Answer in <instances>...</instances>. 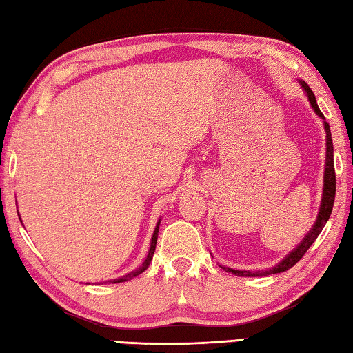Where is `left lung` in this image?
I'll list each match as a JSON object with an SVG mask.
<instances>
[{"label": "left lung", "mask_w": 353, "mask_h": 353, "mask_svg": "<svg viewBox=\"0 0 353 353\" xmlns=\"http://www.w3.org/2000/svg\"><path fill=\"white\" fill-rule=\"evenodd\" d=\"M302 88L307 92L308 101H310L313 110L316 111V114L321 116L324 119V114L321 113V110L316 103V99H314L313 91L310 90L305 82H301ZM324 128H325V145H327V153H325V173H324V192H323V201H321V209L316 219V223L312 228V231L307 234L305 239L302 240L301 245L298 248L293 250L290 254L283 259L281 263H277L276 267L270 268L267 271H239V270H232V268H226L223 270L230 271V273L236 274V276H243V277H256V276H268V274H276V273H282V271H287L292 267H294L302 257H304L305 252L310 248L312 243L318 239V236L323 231V228L325 226L327 220L330 219L332 209H333V201H335V192H336V175H335V164H333V141H332V133H330V127L329 123L324 122Z\"/></svg>", "instance_id": "1"}]
</instances>
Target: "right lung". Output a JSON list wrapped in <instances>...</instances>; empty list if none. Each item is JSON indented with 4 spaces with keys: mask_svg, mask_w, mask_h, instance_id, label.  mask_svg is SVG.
Wrapping results in <instances>:
<instances>
[{
    "mask_svg": "<svg viewBox=\"0 0 353 353\" xmlns=\"http://www.w3.org/2000/svg\"><path fill=\"white\" fill-rule=\"evenodd\" d=\"M158 230H159V221H158V225H157V228H154V232H153V237H152V243H150V250H148V256H147V259L144 261V263L141 265V267L138 268V270H134V271H132V273L130 274H125L123 277H119V279H114V281H108L110 283H119V282H125V281H128V279H133L134 276H138V274H141L142 271H145L147 268H148V265H150V261H152V257H153V252H154V248H157V240H158ZM107 283V282H105Z\"/></svg>",
    "mask_w": 353,
    "mask_h": 353,
    "instance_id": "obj_1",
    "label": "right lung"
}]
</instances>
